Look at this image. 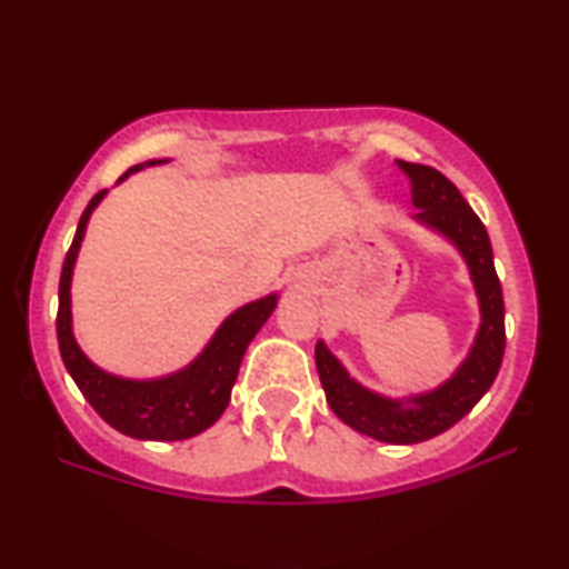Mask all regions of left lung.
Wrapping results in <instances>:
<instances>
[{
    "label": "left lung",
    "instance_id": "1",
    "mask_svg": "<svg viewBox=\"0 0 569 569\" xmlns=\"http://www.w3.org/2000/svg\"><path fill=\"white\" fill-rule=\"evenodd\" d=\"M399 168L411 181L415 220L450 240L469 267L481 313L477 339L446 383L409 399H388L357 383L323 341L316 345V368L326 401L341 422L380 442L411 446L453 427L495 383L505 355V302L487 228L466 204L461 191L430 166L399 160Z\"/></svg>",
    "mask_w": 569,
    "mask_h": 569
}]
</instances>
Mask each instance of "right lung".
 <instances>
[{
	"label": "right lung",
	"instance_id": "1",
	"mask_svg": "<svg viewBox=\"0 0 569 569\" xmlns=\"http://www.w3.org/2000/svg\"><path fill=\"white\" fill-rule=\"evenodd\" d=\"M168 160H150L144 166H160ZM144 166L129 168L123 178L137 173ZM106 197V189L90 199L88 209L77 224L74 240L69 246L64 267L59 279V313H57V337L59 352L64 360L69 376L74 378L90 407L106 419L113 430H119L137 440H186L212 427L230 403V391L236 386L238 368L251 339L274 313L277 295L248 302L236 313L224 318L209 345L201 355L183 370L152 380H131L100 370L96 362L88 360L72 333V271L77 253H80L84 230H88L90 214Z\"/></svg>",
	"mask_w": 569,
	"mask_h": 569
}]
</instances>
